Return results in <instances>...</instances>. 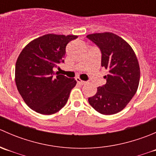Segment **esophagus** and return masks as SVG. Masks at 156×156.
<instances>
[{
  "label": "esophagus",
  "instance_id": "34e87169",
  "mask_svg": "<svg viewBox=\"0 0 156 156\" xmlns=\"http://www.w3.org/2000/svg\"><path fill=\"white\" fill-rule=\"evenodd\" d=\"M76 81H77V82L78 83V84H81V85H83V84H86V81H82V80H81L79 78H76Z\"/></svg>",
  "mask_w": 156,
  "mask_h": 156
}]
</instances>
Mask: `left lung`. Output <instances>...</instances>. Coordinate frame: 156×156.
Wrapping results in <instances>:
<instances>
[{
	"label": "left lung",
	"instance_id": "left-lung-1",
	"mask_svg": "<svg viewBox=\"0 0 156 156\" xmlns=\"http://www.w3.org/2000/svg\"><path fill=\"white\" fill-rule=\"evenodd\" d=\"M102 53L101 66L108 71L106 84L97 87L88 102L103 115L122 111L131 100L139 86V62L131 47L124 39L111 32L87 35Z\"/></svg>",
	"mask_w": 156,
	"mask_h": 156
}]
</instances>
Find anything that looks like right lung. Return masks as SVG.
<instances>
[{
    "label": "right lung",
    "instance_id": "right-lung-1",
    "mask_svg": "<svg viewBox=\"0 0 156 156\" xmlns=\"http://www.w3.org/2000/svg\"><path fill=\"white\" fill-rule=\"evenodd\" d=\"M77 37L45 34L28 44L20 53L16 63V84L25 103L36 112L54 114L66 104L77 81L55 73L53 68L64 62L66 45Z\"/></svg>",
    "mask_w": 156,
    "mask_h": 156
}]
</instances>
